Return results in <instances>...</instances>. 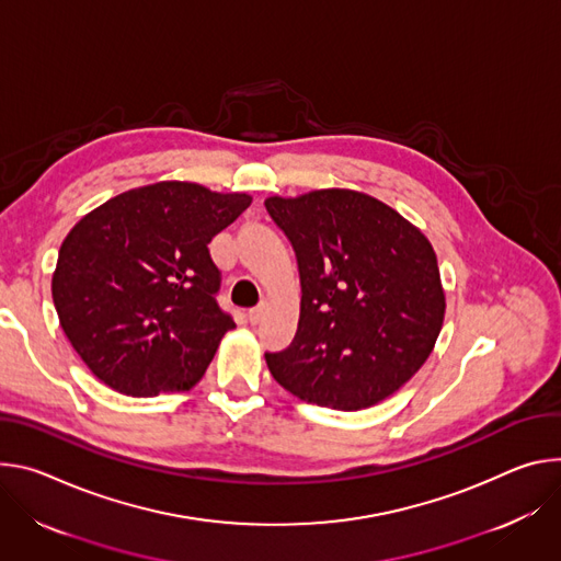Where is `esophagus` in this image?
I'll list each match as a JSON object with an SVG mask.
<instances>
[{"instance_id": "34e87169", "label": "esophagus", "mask_w": 561, "mask_h": 561, "mask_svg": "<svg viewBox=\"0 0 561 561\" xmlns=\"http://www.w3.org/2000/svg\"><path fill=\"white\" fill-rule=\"evenodd\" d=\"M265 309H267V305H265V302H259L256 307H252V309H249V312H247V321L252 323V325H259V323L263 321V317H265Z\"/></svg>"}]
</instances>
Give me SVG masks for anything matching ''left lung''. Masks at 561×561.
Returning <instances> with one entry per match:
<instances>
[{
	"mask_svg": "<svg viewBox=\"0 0 561 561\" xmlns=\"http://www.w3.org/2000/svg\"><path fill=\"white\" fill-rule=\"evenodd\" d=\"M267 214L294 247L300 319L283 352H265L294 397L369 408L408 383L444 325L446 294L430 240L386 203L352 190L272 196Z\"/></svg>",
	"mask_w": 561,
	"mask_h": 561,
	"instance_id": "1",
	"label": "left lung"
}]
</instances>
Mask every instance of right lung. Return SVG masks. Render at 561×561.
Instances as JSON below:
<instances>
[{"label": "right lung", "instance_id": "1", "mask_svg": "<svg viewBox=\"0 0 561 561\" xmlns=\"http://www.w3.org/2000/svg\"><path fill=\"white\" fill-rule=\"evenodd\" d=\"M252 203L156 182L87 214L59 247L53 302L93 375L129 397L194 388L236 328L218 307L211 238Z\"/></svg>", "mask_w": 561, "mask_h": 561}]
</instances>
